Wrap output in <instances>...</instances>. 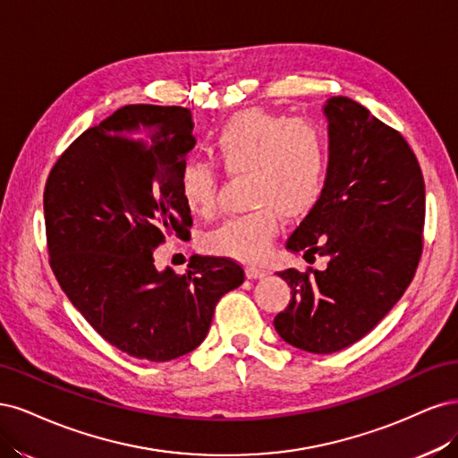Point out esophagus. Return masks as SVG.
I'll return each mask as SVG.
<instances>
[{
    "mask_svg": "<svg viewBox=\"0 0 458 458\" xmlns=\"http://www.w3.org/2000/svg\"><path fill=\"white\" fill-rule=\"evenodd\" d=\"M245 274H247L249 279H260V277L267 276L268 272L264 270V268H260V267H253V264H249V267L245 268Z\"/></svg>",
    "mask_w": 458,
    "mask_h": 458,
    "instance_id": "obj_1",
    "label": "esophagus"
}]
</instances>
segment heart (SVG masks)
<instances>
[{"label": "heart", "mask_w": 458, "mask_h": 458, "mask_svg": "<svg viewBox=\"0 0 458 458\" xmlns=\"http://www.w3.org/2000/svg\"><path fill=\"white\" fill-rule=\"evenodd\" d=\"M209 150L228 174L247 173V201L253 209L225 220L205 238L215 255L259 260L287 218L316 208L327 179L329 146L323 129L304 117H285L262 108L230 115L216 129ZM186 208L211 216L216 199V171L198 159L181 169Z\"/></svg>", "instance_id": "heart-1"}]
</instances>
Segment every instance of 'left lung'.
<instances>
[{
  "instance_id": "left-lung-1",
  "label": "left lung",
  "mask_w": 458,
  "mask_h": 458,
  "mask_svg": "<svg viewBox=\"0 0 458 458\" xmlns=\"http://www.w3.org/2000/svg\"><path fill=\"white\" fill-rule=\"evenodd\" d=\"M329 167L321 198L285 247L326 270L279 272L291 301L274 318L284 341L312 353L358 343L415 277L422 255L424 179L407 140L360 102L331 97Z\"/></svg>"
}]
</instances>
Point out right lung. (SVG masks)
Returning a JSON list of instances; mask_svg holds the SVG:
<instances>
[{
  "label": "right lung",
  "mask_w": 458,
  "mask_h": 458,
  "mask_svg": "<svg viewBox=\"0 0 458 458\" xmlns=\"http://www.w3.org/2000/svg\"><path fill=\"white\" fill-rule=\"evenodd\" d=\"M191 129L182 106H123L68 146L43 191L58 285L105 341L137 360L198 348L220 297L245 279L226 257H196L182 276L154 264L157 245L190 233L179 181Z\"/></svg>",
  "instance_id": "right-lung-1"
}]
</instances>
